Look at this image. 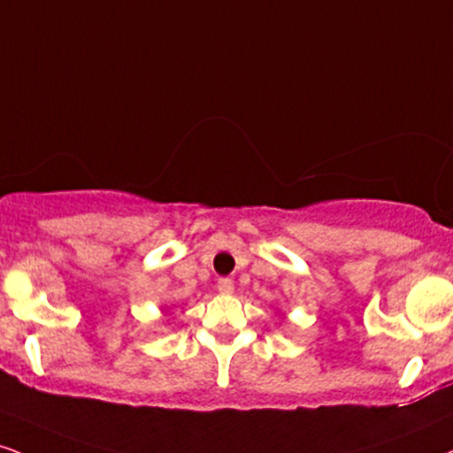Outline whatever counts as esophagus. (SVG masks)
<instances>
[{
    "label": "esophagus",
    "mask_w": 453,
    "mask_h": 453,
    "mask_svg": "<svg viewBox=\"0 0 453 453\" xmlns=\"http://www.w3.org/2000/svg\"><path fill=\"white\" fill-rule=\"evenodd\" d=\"M217 288H219V293H226V296H230L234 291V280L232 279H219L217 280Z\"/></svg>",
    "instance_id": "1"
}]
</instances>
